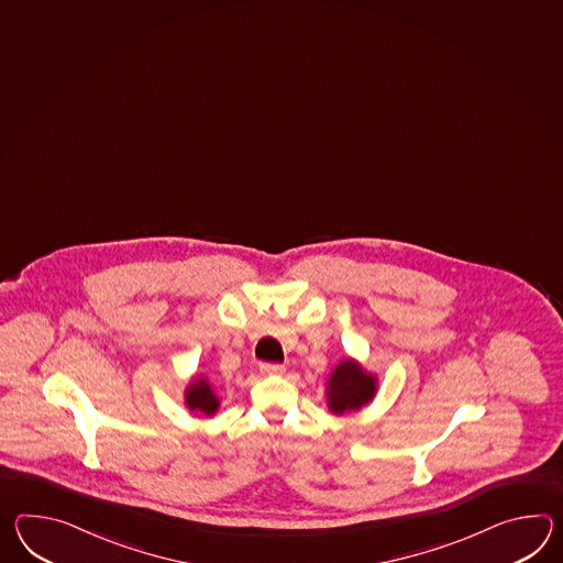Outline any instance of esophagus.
Instances as JSON below:
<instances>
[{"instance_id":"34e87169","label":"esophagus","mask_w":563,"mask_h":563,"mask_svg":"<svg viewBox=\"0 0 563 563\" xmlns=\"http://www.w3.org/2000/svg\"><path fill=\"white\" fill-rule=\"evenodd\" d=\"M261 372L264 375H280L285 372V365H280V363H263Z\"/></svg>"}]
</instances>
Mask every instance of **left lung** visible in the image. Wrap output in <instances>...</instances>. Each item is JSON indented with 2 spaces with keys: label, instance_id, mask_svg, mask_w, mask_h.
Returning a JSON list of instances; mask_svg holds the SVG:
<instances>
[{
  "label": "left lung",
  "instance_id": "1",
  "mask_svg": "<svg viewBox=\"0 0 563 563\" xmlns=\"http://www.w3.org/2000/svg\"><path fill=\"white\" fill-rule=\"evenodd\" d=\"M375 389V375L367 374L355 360H343L327 382V406L335 416L355 412L374 400Z\"/></svg>",
  "mask_w": 563,
  "mask_h": 563
}]
</instances>
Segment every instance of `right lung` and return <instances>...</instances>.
Masks as SVG:
<instances>
[{"label": "right lung", "mask_w": 563, "mask_h": 563, "mask_svg": "<svg viewBox=\"0 0 563 563\" xmlns=\"http://www.w3.org/2000/svg\"><path fill=\"white\" fill-rule=\"evenodd\" d=\"M186 406L189 412H200L203 416H213L220 408V400L213 394L212 386L206 377H196L186 389Z\"/></svg>", "instance_id": "1"}]
</instances>
